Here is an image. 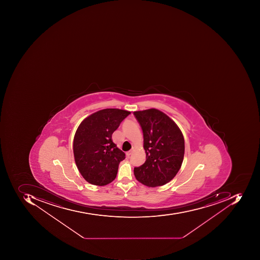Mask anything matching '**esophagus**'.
<instances>
[{
	"label": "esophagus",
	"mask_w": 260,
	"mask_h": 260,
	"mask_svg": "<svg viewBox=\"0 0 260 260\" xmlns=\"http://www.w3.org/2000/svg\"><path fill=\"white\" fill-rule=\"evenodd\" d=\"M134 149L133 148V149H131V151H127V153H126V154H127L128 156H129L131 154H132L133 152H134Z\"/></svg>",
	"instance_id": "1"
}]
</instances>
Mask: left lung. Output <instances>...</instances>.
I'll return each instance as SVG.
<instances>
[{"instance_id": "8db88e82", "label": "left lung", "mask_w": 260, "mask_h": 260, "mask_svg": "<svg viewBox=\"0 0 260 260\" xmlns=\"http://www.w3.org/2000/svg\"><path fill=\"white\" fill-rule=\"evenodd\" d=\"M144 135L146 161L135 167L134 176L149 187L173 180L181 167L184 138L180 128L167 115L155 109L134 112Z\"/></svg>"}]
</instances>
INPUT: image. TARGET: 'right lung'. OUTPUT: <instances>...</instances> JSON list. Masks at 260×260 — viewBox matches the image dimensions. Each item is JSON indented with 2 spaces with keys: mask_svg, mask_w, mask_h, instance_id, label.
<instances>
[{
  "mask_svg": "<svg viewBox=\"0 0 260 260\" xmlns=\"http://www.w3.org/2000/svg\"><path fill=\"white\" fill-rule=\"evenodd\" d=\"M129 114L122 109H102L83 119L77 128L73 140L75 161L88 183L105 186L116 178L125 153L114 144L112 135Z\"/></svg>",
  "mask_w": 260,
  "mask_h": 260,
  "instance_id": "obj_1",
  "label": "right lung"
}]
</instances>
